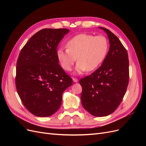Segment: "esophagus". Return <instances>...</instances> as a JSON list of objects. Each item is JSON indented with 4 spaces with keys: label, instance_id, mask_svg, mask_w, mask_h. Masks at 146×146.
Instances as JSON below:
<instances>
[{
    "label": "esophagus",
    "instance_id": "obj_1",
    "mask_svg": "<svg viewBox=\"0 0 146 146\" xmlns=\"http://www.w3.org/2000/svg\"><path fill=\"white\" fill-rule=\"evenodd\" d=\"M72 80H73V81L74 82H78V79L77 78H72Z\"/></svg>",
    "mask_w": 146,
    "mask_h": 146
}]
</instances>
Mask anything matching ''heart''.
I'll use <instances>...</instances> for the list:
<instances>
[{
    "label": "heart",
    "instance_id": "obj_1",
    "mask_svg": "<svg viewBox=\"0 0 146 146\" xmlns=\"http://www.w3.org/2000/svg\"><path fill=\"white\" fill-rule=\"evenodd\" d=\"M67 48H60L56 57L63 69L70 71L77 58L76 72L93 71L98 68L108 54L109 44L107 38L102 35L82 33L76 35L66 43Z\"/></svg>",
    "mask_w": 146,
    "mask_h": 146
}]
</instances>
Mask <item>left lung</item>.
I'll use <instances>...</instances> for the list:
<instances>
[{
  "instance_id": "8db88e82",
  "label": "left lung",
  "mask_w": 146,
  "mask_h": 146,
  "mask_svg": "<svg viewBox=\"0 0 146 146\" xmlns=\"http://www.w3.org/2000/svg\"><path fill=\"white\" fill-rule=\"evenodd\" d=\"M110 48L102 64L90 76L80 79L81 101L92 116L103 117L113 113L124 96L129 80L128 54L118 38L109 30Z\"/></svg>"
}]
</instances>
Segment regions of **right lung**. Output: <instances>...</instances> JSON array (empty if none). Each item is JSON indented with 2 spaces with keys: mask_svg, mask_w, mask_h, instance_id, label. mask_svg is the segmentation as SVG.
I'll use <instances>...</instances> for the list:
<instances>
[{
  "mask_svg": "<svg viewBox=\"0 0 146 146\" xmlns=\"http://www.w3.org/2000/svg\"><path fill=\"white\" fill-rule=\"evenodd\" d=\"M66 29H44L30 38L22 48L16 64V86L22 102L39 117L54 114L62 94L72 80L58 64L56 48Z\"/></svg>",
  "mask_w": 146,
  "mask_h": 146,
  "instance_id": "obj_1",
  "label": "right lung"
}]
</instances>
